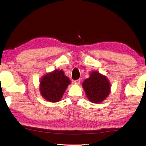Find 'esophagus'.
I'll list each match as a JSON object with an SVG mask.
<instances>
[{
  "label": "esophagus",
  "instance_id": "obj_1",
  "mask_svg": "<svg viewBox=\"0 0 146 146\" xmlns=\"http://www.w3.org/2000/svg\"><path fill=\"white\" fill-rule=\"evenodd\" d=\"M80 82H81V81H80V79H77V80H75V81H73V83L77 84V85H79V84H80Z\"/></svg>",
  "mask_w": 146,
  "mask_h": 146
}]
</instances>
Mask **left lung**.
<instances>
[{
    "mask_svg": "<svg viewBox=\"0 0 146 146\" xmlns=\"http://www.w3.org/2000/svg\"><path fill=\"white\" fill-rule=\"evenodd\" d=\"M87 98L94 103H99L105 100L110 93V85L105 76L98 72H92L90 77L83 83Z\"/></svg>",
    "mask_w": 146,
    "mask_h": 146,
    "instance_id": "left-lung-1",
    "label": "left lung"
}]
</instances>
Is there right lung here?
I'll list each match as a JSON object with an SVG mask.
<instances>
[{
    "instance_id": "obj_1",
    "label": "right lung",
    "mask_w": 146,
    "mask_h": 146,
    "mask_svg": "<svg viewBox=\"0 0 146 146\" xmlns=\"http://www.w3.org/2000/svg\"><path fill=\"white\" fill-rule=\"evenodd\" d=\"M70 80L62 71L55 70L45 75L40 81V93L50 102H58L61 99Z\"/></svg>"
}]
</instances>
